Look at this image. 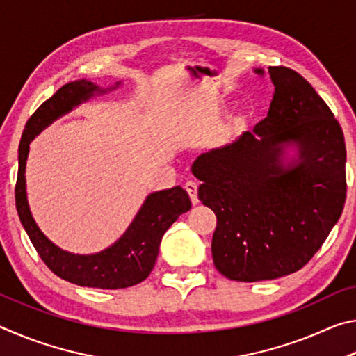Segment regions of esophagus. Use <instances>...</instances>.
Segmentation results:
<instances>
[{"label": "esophagus", "mask_w": 356, "mask_h": 356, "mask_svg": "<svg viewBox=\"0 0 356 356\" xmlns=\"http://www.w3.org/2000/svg\"><path fill=\"white\" fill-rule=\"evenodd\" d=\"M185 190L186 193H188L190 200H191V204L193 206H196V204H200V200H197V185L195 182H186L185 184Z\"/></svg>", "instance_id": "esophagus-1"}]
</instances>
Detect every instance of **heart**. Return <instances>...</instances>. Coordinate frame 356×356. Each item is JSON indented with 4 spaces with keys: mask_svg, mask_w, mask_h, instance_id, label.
<instances>
[{
    "mask_svg": "<svg viewBox=\"0 0 356 356\" xmlns=\"http://www.w3.org/2000/svg\"><path fill=\"white\" fill-rule=\"evenodd\" d=\"M236 125H237V127H245V125H246V116H243V114H242V116H238L236 119Z\"/></svg>",
    "mask_w": 356,
    "mask_h": 356,
    "instance_id": "1",
    "label": "heart"
}]
</instances>
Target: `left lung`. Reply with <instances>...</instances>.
<instances>
[{
	"label": "left lung",
	"instance_id": "8db88e82",
	"mask_svg": "<svg viewBox=\"0 0 356 356\" xmlns=\"http://www.w3.org/2000/svg\"><path fill=\"white\" fill-rule=\"evenodd\" d=\"M254 74L264 76V69ZM268 74L275 94L267 118L191 166L202 182L197 196L216 215L213 264L234 281L297 272L321 248L346 202L341 125L297 72L268 67Z\"/></svg>",
	"mask_w": 356,
	"mask_h": 356
}]
</instances>
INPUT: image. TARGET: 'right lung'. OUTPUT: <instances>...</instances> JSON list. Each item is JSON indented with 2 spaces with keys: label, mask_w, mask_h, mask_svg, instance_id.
I'll return each instance as SVG.
<instances>
[{
  "label": "right lung",
  "mask_w": 356,
  "mask_h": 356,
  "mask_svg": "<svg viewBox=\"0 0 356 356\" xmlns=\"http://www.w3.org/2000/svg\"><path fill=\"white\" fill-rule=\"evenodd\" d=\"M119 86L120 81L104 89L84 78L64 84L28 119L19 146L15 206L22 225L47 267L59 278L83 287L124 289L146 280L155 265L165 232L180 215L191 209L188 193L182 186L150 193L127 231L111 246L94 254H75L59 248L40 231L33 218L26 196L25 176L29 144L56 119L95 95L114 91Z\"/></svg>",
  "instance_id": "right-lung-1"
}]
</instances>
